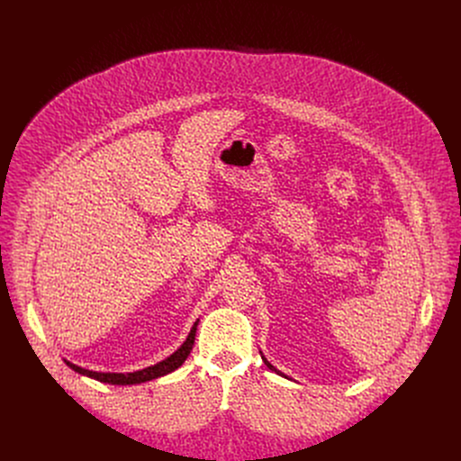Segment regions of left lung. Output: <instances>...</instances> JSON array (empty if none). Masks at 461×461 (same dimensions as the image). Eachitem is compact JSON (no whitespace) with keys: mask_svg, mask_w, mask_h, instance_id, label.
Listing matches in <instances>:
<instances>
[{"mask_svg":"<svg viewBox=\"0 0 461 461\" xmlns=\"http://www.w3.org/2000/svg\"><path fill=\"white\" fill-rule=\"evenodd\" d=\"M262 361H265V365H267V366H268V368H270V370H274V372H277V374H279V375H285V374H283V372H279V370H277V368H276V366H274V365H272V363H270V361H268V359H267V357H265V356H262Z\"/></svg>","mask_w":461,"mask_h":461,"instance_id":"1","label":"left lung"}]
</instances>
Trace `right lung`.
<instances>
[{
  "instance_id": "right-lung-1",
  "label": "right lung",
  "mask_w": 461,
  "mask_h": 461,
  "mask_svg": "<svg viewBox=\"0 0 461 461\" xmlns=\"http://www.w3.org/2000/svg\"><path fill=\"white\" fill-rule=\"evenodd\" d=\"M196 324H199V319L194 321V324L191 326V332L187 334L185 341L182 343V347L173 352L169 357H166L164 361L153 365V366H148L144 370H137V372H127V374H118V372H95V370H87V368H82L71 361H65L68 363V366H71L75 372L82 374V375H87V377H93L96 381H102V383H109V384H139V383H146V381H151V379H157V377H162L173 370H176L178 366H182V363L187 359L191 348H193V343H194V334H196Z\"/></svg>"
}]
</instances>
